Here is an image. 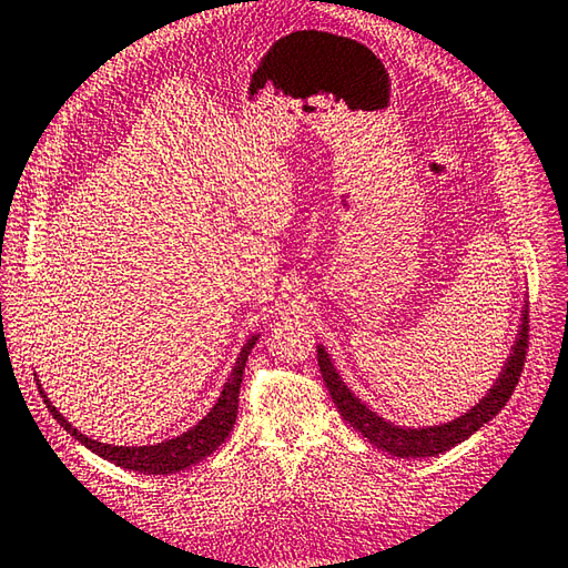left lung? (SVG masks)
<instances>
[{"label":"left lung","instance_id":"obj_1","mask_svg":"<svg viewBox=\"0 0 568 568\" xmlns=\"http://www.w3.org/2000/svg\"><path fill=\"white\" fill-rule=\"evenodd\" d=\"M527 349H529V307L521 315V327H519V337L515 342V349L509 354L507 366L499 374L497 384L490 388L480 404L475 408H470L468 414L450 420V424L443 426H433V428H398L392 426L388 420H384L382 416H376L374 410L366 408L359 398H354V394L349 392L344 382L339 379V374L332 366L327 352L317 347V364L322 372V379L327 384V392L335 402L339 416L347 420L352 428H357L362 436L374 443L376 448L386 450L388 455H396V458H428V455H438L446 453L453 446H458L465 438H470L473 433L485 426L487 420L493 416H497L503 406L509 402L513 396L515 386L519 382L521 366H525L527 359Z\"/></svg>","mask_w":568,"mask_h":568}]
</instances>
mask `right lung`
<instances>
[{
  "instance_id": "1",
  "label": "right lung",
  "mask_w": 568,
  "mask_h": 568,
  "mask_svg": "<svg viewBox=\"0 0 568 568\" xmlns=\"http://www.w3.org/2000/svg\"><path fill=\"white\" fill-rule=\"evenodd\" d=\"M258 337H251L246 342V347L241 349V357L233 366L231 379L226 382L224 392H221L216 406L211 408V414L206 418L199 420V424L176 436L172 440L158 443V446H140V448H128V446H108V443H98L83 436L81 430H75L69 420H65L55 406L43 394V404L49 406L51 416L59 420V424L71 433L75 440H81L85 448H91L95 455H100L103 460H110L120 465V468L128 470H138V473H148V475H170V473H180L189 465H194L199 460H204L206 455L214 453L221 443L229 438V433L233 430V424H236V414H239V394H241V382H243V369H246L248 354L253 349V344Z\"/></svg>"
}]
</instances>
